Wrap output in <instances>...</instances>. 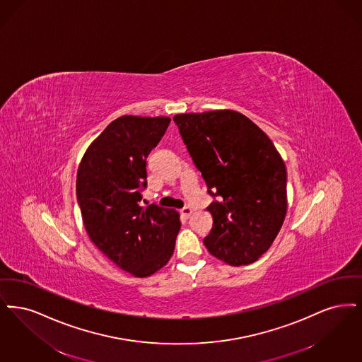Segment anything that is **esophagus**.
Returning a JSON list of instances; mask_svg holds the SVG:
<instances>
[{"label": "esophagus", "instance_id": "esophagus-1", "mask_svg": "<svg viewBox=\"0 0 362 362\" xmlns=\"http://www.w3.org/2000/svg\"><path fill=\"white\" fill-rule=\"evenodd\" d=\"M180 212H181V215H182L184 218H189V216L193 214V209H192L190 206H185V208H182Z\"/></svg>", "mask_w": 362, "mask_h": 362}]
</instances>
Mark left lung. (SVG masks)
Returning <instances> with one entry per match:
<instances>
[{
	"instance_id": "8db88e82",
	"label": "left lung",
	"mask_w": 362,
	"mask_h": 362,
	"mask_svg": "<svg viewBox=\"0 0 362 362\" xmlns=\"http://www.w3.org/2000/svg\"><path fill=\"white\" fill-rule=\"evenodd\" d=\"M208 193L214 226L206 250L231 267L255 262L283 226L286 168L267 134L233 110L180 113L173 117Z\"/></svg>"
}]
</instances>
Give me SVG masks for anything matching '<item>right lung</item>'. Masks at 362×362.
<instances>
[{
    "mask_svg": "<svg viewBox=\"0 0 362 362\" xmlns=\"http://www.w3.org/2000/svg\"><path fill=\"white\" fill-rule=\"evenodd\" d=\"M170 117L124 115L90 143L77 172V200L90 240L113 264L148 277L172 258L180 231L175 209L141 205L146 159Z\"/></svg>",
    "mask_w": 362,
    "mask_h": 362,
    "instance_id": "add662e5",
    "label": "right lung"
}]
</instances>
